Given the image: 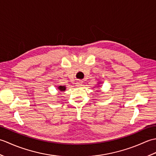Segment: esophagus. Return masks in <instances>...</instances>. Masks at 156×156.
<instances>
[{"mask_svg":"<svg viewBox=\"0 0 156 156\" xmlns=\"http://www.w3.org/2000/svg\"><path fill=\"white\" fill-rule=\"evenodd\" d=\"M82 82L81 81V80H78L77 82H76V86H78V87H80V86H82Z\"/></svg>","mask_w":156,"mask_h":156,"instance_id":"34e87169","label":"esophagus"}]
</instances>
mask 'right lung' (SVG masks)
<instances>
[{
    "label": "right lung",
    "mask_w": 156,
    "mask_h": 156,
    "mask_svg": "<svg viewBox=\"0 0 156 156\" xmlns=\"http://www.w3.org/2000/svg\"><path fill=\"white\" fill-rule=\"evenodd\" d=\"M58 88L61 91H64L66 90V87H64V86H59V87Z\"/></svg>",
    "instance_id": "right-lung-1"
}]
</instances>
